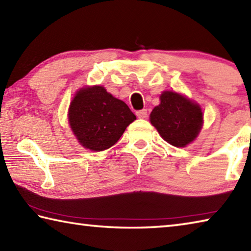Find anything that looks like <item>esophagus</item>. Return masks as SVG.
<instances>
[{
  "label": "esophagus",
  "mask_w": 251,
  "mask_h": 251,
  "mask_svg": "<svg viewBox=\"0 0 251 251\" xmlns=\"http://www.w3.org/2000/svg\"><path fill=\"white\" fill-rule=\"evenodd\" d=\"M136 115H137L138 118H146L147 117V110H140V111H137L136 112Z\"/></svg>",
  "instance_id": "esophagus-1"
}]
</instances>
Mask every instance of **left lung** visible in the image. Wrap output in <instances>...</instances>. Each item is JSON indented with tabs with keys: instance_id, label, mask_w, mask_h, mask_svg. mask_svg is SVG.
<instances>
[{
	"instance_id": "8db88e82",
	"label": "left lung",
	"mask_w": 251,
	"mask_h": 251,
	"mask_svg": "<svg viewBox=\"0 0 251 251\" xmlns=\"http://www.w3.org/2000/svg\"><path fill=\"white\" fill-rule=\"evenodd\" d=\"M150 123L161 137L175 147H185L198 137L203 126V112L184 95L165 91L160 104L150 114Z\"/></svg>"
}]
</instances>
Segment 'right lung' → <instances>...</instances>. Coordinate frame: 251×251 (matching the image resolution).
<instances>
[{
	"mask_svg": "<svg viewBox=\"0 0 251 251\" xmlns=\"http://www.w3.org/2000/svg\"><path fill=\"white\" fill-rule=\"evenodd\" d=\"M68 117L76 139L92 151L115 145L126 127L136 120L125 102L101 85L81 88L70 103Z\"/></svg>",
	"mask_w": 251,
	"mask_h": 251,
	"instance_id": "obj_1",
	"label": "right lung"
}]
</instances>
